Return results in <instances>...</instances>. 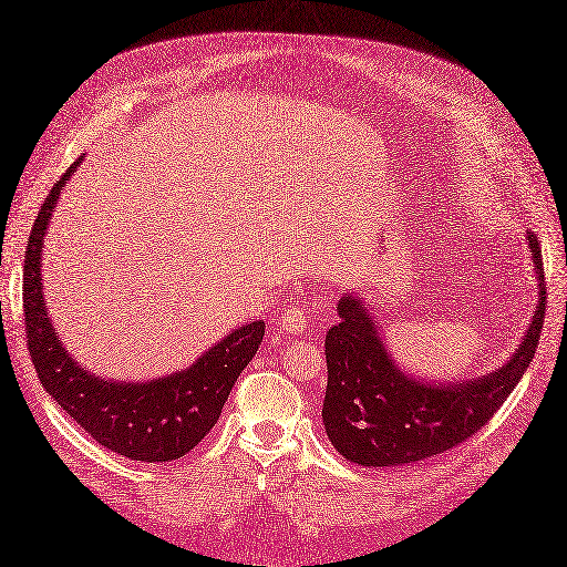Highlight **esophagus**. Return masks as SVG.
<instances>
[{
  "mask_svg": "<svg viewBox=\"0 0 567 567\" xmlns=\"http://www.w3.org/2000/svg\"><path fill=\"white\" fill-rule=\"evenodd\" d=\"M305 321H308V315H305L302 305H293V308L284 310V315H281V327L288 333H302Z\"/></svg>",
  "mask_w": 567,
  "mask_h": 567,
  "instance_id": "esophagus-1",
  "label": "esophagus"
}]
</instances>
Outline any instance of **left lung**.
Wrapping results in <instances>:
<instances>
[{
    "mask_svg": "<svg viewBox=\"0 0 567 567\" xmlns=\"http://www.w3.org/2000/svg\"><path fill=\"white\" fill-rule=\"evenodd\" d=\"M539 300L513 358L496 372L461 384H434L405 374L384 346L374 317L358 296L339 300L327 331V395L321 420L346 461L364 467L412 465L463 443L494 417L534 358L546 312V281L537 234L527 231Z\"/></svg>",
    "mask_w": 567,
    "mask_h": 567,
    "instance_id": "left-lung-1",
    "label": "left lung"
}]
</instances>
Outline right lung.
<instances>
[{
	"label": "right lung",
	"mask_w": 567,
	"mask_h": 567,
	"mask_svg": "<svg viewBox=\"0 0 567 567\" xmlns=\"http://www.w3.org/2000/svg\"><path fill=\"white\" fill-rule=\"evenodd\" d=\"M83 157L44 197L25 248L23 317L28 353L42 389L104 449L131 461L169 463L193 451L217 424L228 393L257 353L265 321L243 324L214 343L188 370L150 381H114L75 362L52 327L42 296V246L59 193Z\"/></svg>",
	"instance_id": "add662e5"
}]
</instances>
